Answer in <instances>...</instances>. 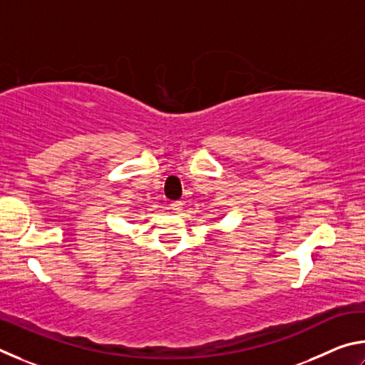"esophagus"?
<instances>
[{"label": "esophagus", "mask_w": 365, "mask_h": 365, "mask_svg": "<svg viewBox=\"0 0 365 365\" xmlns=\"http://www.w3.org/2000/svg\"><path fill=\"white\" fill-rule=\"evenodd\" d=\"M169 209H170V211H174V212H182V209H183L182 201H172L169 205Z\"/></svg>", "instance_id": "34e87169"}]
</instances>
